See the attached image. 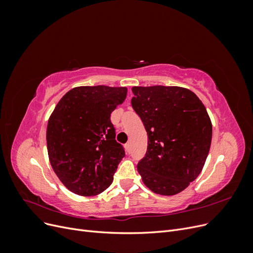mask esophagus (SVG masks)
Returning a JSON list of instances; mask_svg holds the SVG:
<instances>
[{
    "instance_id": "34e87169",
    "label": "esophagus",
    "mask_w": 253,
    "mask_h": 253,
    "mask_svg": "<svg viewBox=\"0 0 253 253\" xmlns=\"http://www.w3.org/2000/svg\"><path fill=\"white\" fill-rule=\"evenodd\" d=\"M125 147H126V152H127V153L131 152V150H132V145H131V142H127V143H126Z\"/></svg>"
}]
</instances>
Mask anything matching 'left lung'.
<instances>
[{
	"mask_svg": "<svg viewBox=\"0 0 253 253\" xmlns=\"http://www.w3.org/2000/svg\"><path fill=\"white\" fill-rule=\"evenodd\" d=\"M131 103L148 134L147 153L137 165L154 193L174 195L203 170L212 139V125L193 91L178 86H134Z\"/></svg>",
	"mask_w": 253,
	"mask_h": 253,
	"instance_id": "8db88e82",
	"label": "left lung"
}]
</instances>
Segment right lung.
I'll use <instances>...</instances> for the list:
<instances>
[{
	"label": "right lung",
	"mask_w": 253,
	"mask_h": 253,
	"mask_svg": "<svg viewBox=\"0 0 253 253\" xmlns=\"http://www.w3.org/2000/svg\"><path fill=\"white\" fill-rule=\"evenodd\" d=\"M126 97V87L80 86L61 98L48 120L49 162L72 192L90 196L113 182L124 145L116 141L111 114Z\"/></svg>",
	"instance_id": "right-lung-1"
}]
</instances>
